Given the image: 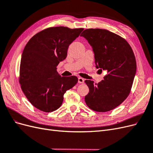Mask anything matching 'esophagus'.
<instances>
[{
    "label": "esophagus",
    "instance_id": "esophagus-1",
    "mask_svg": "<svg viewBox=\"0 0 153 153\" xmlns=\"http://www.w3.org/2000/svg\"><path fill=\"white\" fill-rule=\"evenodd\" d=\"M78 83L79 84H84V79L82 77H79L78 78Z\"/></svg>",
    "mask_w": 153,
    "mask_h": 153
}]
</instances>
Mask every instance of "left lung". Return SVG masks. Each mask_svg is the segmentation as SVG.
Returning a JSON list of instances; mask_svg holds the SVG:
<instances>
[{
  "label": "left lung",
  "instance_id": "1",
  "mask_svg": "<svg viewBox=\"0 0 153 153\" xmlns=\"http://www.w3.org/2000/svg\"><path fill=\"white\" fill-rule=\"evenodd\" d=\"M80 36L91 46L96 68L107 72L98 84L85 81L89 89L85 101L96 112H108L121 104L130 92L137 70L135 55L126 40L107 30L88 29Z\"/></svg>",
  "mask_w": 153,
  "mask_h": 153
}]
</instances>
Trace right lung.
<instances>
[{"label":"right lung","mask_w":153,"mask_h":153,"mask_svg":"<svg viewBox=\"0 0 153 153\" xmlns=\"http://www.w3.org/2000/svg\"><path fill=\"white\" fill-rule=\"evenodd\" d=\"M83 30L50 27L35 34L25 45L21 58L20 83L36 108L45 112L56 110L66 91L76 84V76H61L57 66L66 58L69 45Z\"/></svg>","instance_id":"right-lung-1"}]
</instances>
